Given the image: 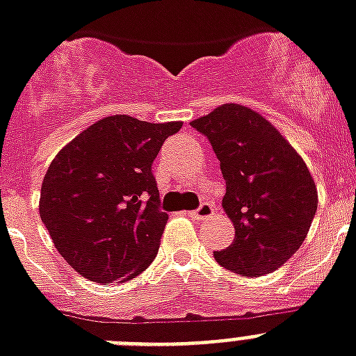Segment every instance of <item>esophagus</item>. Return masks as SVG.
<instances>
[{"mask_svg":"<svg viewBox=\"0 0 356 356\" xmlns=\"http://www.w3.org/2000/svg\"><path fill=\"white\" fill-rule=\"evenodd\" d=\"M213 213V204L212 203H201L195 210L190 212L193 219H208Z\"/></svg>","mask_w":356,"mask_h":356,"instance_id":"esophagus-1","label":"esophagus"}]
</instances>
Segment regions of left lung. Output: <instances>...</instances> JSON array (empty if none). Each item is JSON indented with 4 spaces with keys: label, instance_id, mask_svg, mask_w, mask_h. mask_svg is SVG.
<instances>
[{
    "label": "left lung",
    "instance_id": "left-lung-1",
    "mask_svg": "<svg viewBox=\"0 0 356 356\" xmlns=\"http://www.w3.org/2000/svg\"><path fill=\"white\" fill-rule=\"evenodd\" d=\"M192 128L219 159L223 208L236 228L232 245L213 256L248 278L273 273L302 247L318 207L303 159L273 124L239 104L219 106Z\"/></svg>",
    "mask_w": 356,
    "mask_h": 356
}]
</instances>
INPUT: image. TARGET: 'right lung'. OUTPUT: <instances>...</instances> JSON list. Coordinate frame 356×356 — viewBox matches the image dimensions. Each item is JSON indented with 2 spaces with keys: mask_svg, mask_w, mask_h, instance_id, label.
<instances>
[{
  "mask_svg": "<svg viewBox=\"0 0 356 356\" xmlns=\"http://www.w3.org/2000/svg\"><path fill=\"white\" fill-rule=\"evenodd\" d=\"M183 124L115 115L58 153L40 195V218L62 258L97 283L135 278L155 259L168 213L152 164Z\"/></svg>",
  "mask_w": 356,
  "mask_h": 356,
  "instance_id": "1",
  "label": "right lung"
}]
</instances>
